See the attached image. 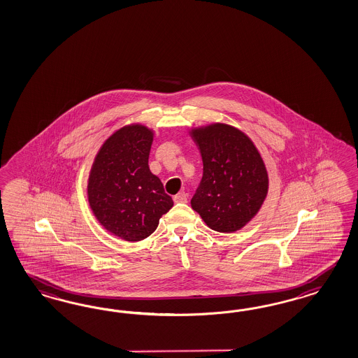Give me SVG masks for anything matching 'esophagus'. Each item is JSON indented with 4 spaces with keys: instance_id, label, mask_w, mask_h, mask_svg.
<instances>
[{
    "instance_id": "obj_1",
    "label": "esophagus",
    "mask_w": 358,
    "mask_h": 358,
    "mask_svg": "<svg viewBox=\"0 0 358 358\" xmlns=\"http://www.w3.org/2000/svg\"><path fill=\"white\" fill-rule=\"evenodd\" d=\"M173 201L176 203H185V202H187V195L184 192H181V193L174 195Z\"/></svg>"
}]
</instances>
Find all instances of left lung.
<instances>
[{"mask_svg": "<svg viewBox=\"0 0 358 358\" xmlns=\"http://www.w3.org/2000/svg\"><path fill=\"white\" fill-rule=\"evenodd\" d=\"M190 136L203 163L192 207L211 229L235 232L256 217L268 194L260 152L243 131L226 123L192 129Z\"/></svg>", "mask_w": 358, "mask_h": 358, "instance_id": "obj_1", "label": "left lung"}]
</instances>
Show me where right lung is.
Returning <instances> with one entry per match:
<instances>
[{"instance_id":"add662e5","label":"right lung","mask_w":358,"mask_h":358,"mask_svg":"<svg viewBox=\"0 0 358 358\" xmlns=\"http://www.w3.org/2000/svg\"><path fill=\"white\" fill-rule=\"evenodd\" d=\"M153 131L139 123L115 131L99 148L87 201L101 226L126 241L148 238L173 201L148 166Z\"/></svg>"}]
</instances>
